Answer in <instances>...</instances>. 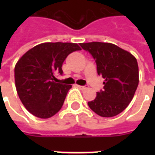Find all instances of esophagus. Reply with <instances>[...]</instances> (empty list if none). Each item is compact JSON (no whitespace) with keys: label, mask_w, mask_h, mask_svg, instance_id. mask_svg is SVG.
<instances>
[{"label":"esophagus","mask_w":155,"mask_h":155,"mask_svg":"<svg viewBox=\"0 0 155 155\" xmlns=\"http://www.w3.org/2000/svg\"><path fill=\"white\" fill-rule=\"evenodd\" d=\"M77 87H78V88H79L81 91H84V90H86L87 88H88L87 86H81V85H77Z\"/></svg>","instance_id":"1"}]
</instances>
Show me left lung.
<instances>
[{
  "mask_svg": "<svg viewBox=\"0 0 155 155\" xmlns=\"http://www.w3.org/2000/svg\"><path fill=\"white\" fill-rule=\"evenodd\" d=\"M97 63L98 75L104 78V91L97 93L88 105L103 117L117 116L125 110L134 97L139 84V68L136 58L119 46L104 42L81 43Z\"/></svg>",
  "mask_w": 155,
  "mask_h": 155,
  "instance_id": "obj_1",
  "label": "left lung"
}]
</instances>
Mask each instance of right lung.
<instances>
[{
    "instance_id": "1",
    "label": "right lung",
    "mask_w": 155,
    "mask_h": 155,
    "mask_svg": "<svg viewBox=\"0 0 155 155\" xmlns=\"http://www.w3.org/2000/svg\"><path fill=\"white\" fill-rule=\"evenodd\" d=\"M76 43L45 42L21 57L15 67L16 91L32 115L46 119L62 108L71 85L56 83L54 75L63 73L62 64L70 53L79 51Z\"/></svg>"
}]
</instances>
